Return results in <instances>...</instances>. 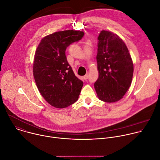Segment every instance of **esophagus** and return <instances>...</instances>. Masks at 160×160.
Segmentation results:
<instances>
[{
    "label": "esophagus",
    "mask_w": 160,
    "mask_h": 160,
    "mask_svg": "<svg viewBox=\"0 0 160 160\" xmlns=\"http://www.w3.org/2000/svg\"><path fill=\"white\" fill-rule=\"evenodd\" d=\"M88 78V75H86L83 76V79H84L85 80H87Z\"/></svg>",
    "instance_id": "34e87169"
}]
</instances>
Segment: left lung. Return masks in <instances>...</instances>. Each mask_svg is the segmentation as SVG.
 Wrapping results in <instances>:
<instances>
[{
    "mask_svg": "<svg viewBox=\"0 0 160 160\" xmlns=\"http://www.w3.org/2000/svg\"><path fill=\"white\" fill-rule=\"evenodd\" d=\"M97 55L98 78L94 83L98 98L105 102L121 100L131 86L134 66L129 50L117 34L102 31Z\"/></svg>",
    "mask_w": 160,
    "mask_h": 160,
    "instance_id": "8db88e82",
    "label": "left lung"
}]
</instances>
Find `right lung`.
Here are the masks:
<instances>
[{
  "mask_svg": "<svg viewBox=\"0 0 160 160\" xmlns=\"http://www.w3.org/2000/svg\"><path fill=\"white\" fill-rule=\"evenodd\" d=\"M83 31L67 30L43 38L34 55L33 75L43 98L52 106L63 109L77 101L83 83L67 62V48L80 40Z\"/></svg>",
  "mask_w": 160,
  "mask_h": 160,
  "instance_id": "add662e5",
  "label": "right lung"
}]
</instances>
